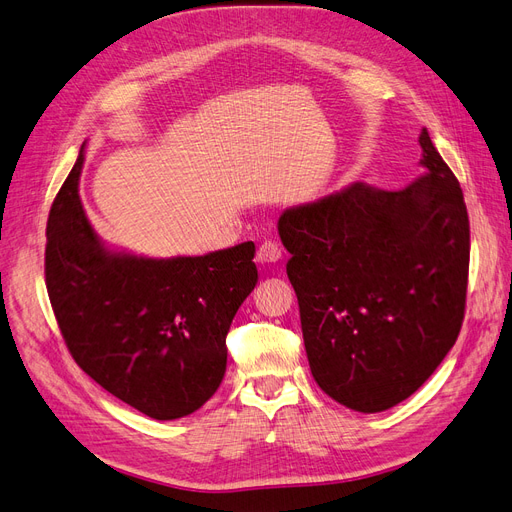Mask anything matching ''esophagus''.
<instances>
[{"label": "esophagus", "mask_w": 512, "mask_h": 512, "mask_svg": "<svg viewBox=\"0 0 512 512\" xmlns=\"http://www.w3.org/2000/svg\"><path fill=\"white\" fill-rule=\"evenodd\" d=\"M281 258V248L275 241H264L258 248V262H277Z\"/></svg>", "instance_id": "1"}]
</instances>
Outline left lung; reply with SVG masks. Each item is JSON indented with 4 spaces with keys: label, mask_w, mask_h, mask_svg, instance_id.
Wrapping results in <instances>:
<instances>
[{
    "label": "left lung",
    "mask_w": 512,
    "mask_h": 512,
    "mask_svg": "<svg viewBox=\"0 0 512 512\" xmlns=\"http://www.w3.org/2000/svg\"><path fill=\"white\" fill-rule=\"evenodd\" d=\"M426 173L400 190L364 182L286 209L311 375L347 409L379 413L417 392L462 330L470 222L460 182L419 135Z\"/></svg>",
    "instance_id": "left-lung-1"
}]
</instances>
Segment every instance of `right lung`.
<instances>
[{
    "label": "right lung",
    "instance_id": "right-lung-1",
    "mask_svg": "<svg viewBox=\"0 0 512 512\" xmlns=\"http://www.w3.org/2000/svg\"><path fill=\"white\" fill-rule=\"evenodd\" d=\"M82 150L46 224V290L63 341L103 390L152 419L195 413L226 370V334L258 281L254 243L171 260L103 250L78 197Z\"/></svg>",
    "mask_w": 512,
    "mask_h": 512
}]
</instances>
